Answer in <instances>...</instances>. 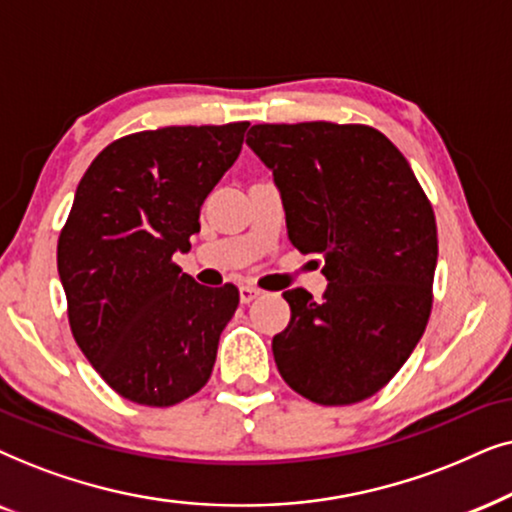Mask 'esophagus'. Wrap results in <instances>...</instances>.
Wrapping results in <instances>:
<instances>
[{"mask_svg": "<svg viewBox=\"0 0 512 512\" xmlns=\"http://www.w3.org/2000/svg\"><path fill=\"white\" fill-rule=\"evenodd\" d=\"M260 288H255V285H241V290H238V295H241V302L248 304L252 302L255 297H260Z\"/></svg>", "mask_w": 512, "mask_h": 512, "instance_id": "34e87169", "label": "esophagus"}]
</instances>
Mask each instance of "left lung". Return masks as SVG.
Masks as SVG:
<instances>
[{
	"mask_svg": "<svg viewBox=\"0 0 512 512\" xmlns=\"http://www.w3.org/2000/svg\"><path fill=\"white\" fill-rule=\"evenodd\" d=\"M245 142L274 173L290 243L325 260L320 302L283 292L292 316L271 342L278 372L311 403H360L405 365L431 316V201L372 126L257 124Z\"/></svg>",
	"mask_w": 512,
	"mask_h": 512,
	"instance_id": "obj_1",
	"label": "left lung"
}]
</instances>
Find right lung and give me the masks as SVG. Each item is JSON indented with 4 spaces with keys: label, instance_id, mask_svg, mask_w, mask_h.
I'll return each mask as SVG.
<instances>
[{
    "label": "right lung",
    "instance_id": "obj_1",
    "mask_svg": "<svg viewBox=\"0 0 512 512\" xmlns=\"http://www.w3.org/2000/svg\"><path fill=\"white\" fill-rule=\"evenodd\" d=\"M250 124L166 126L114 140L81 177L58 238L72 335L121 398L170 407L201 391L236 285L182 274L206 196L234 166Z\"/></svg>",
    "mask_w": 512,
    "mask_h": 512
}]
</instances>
